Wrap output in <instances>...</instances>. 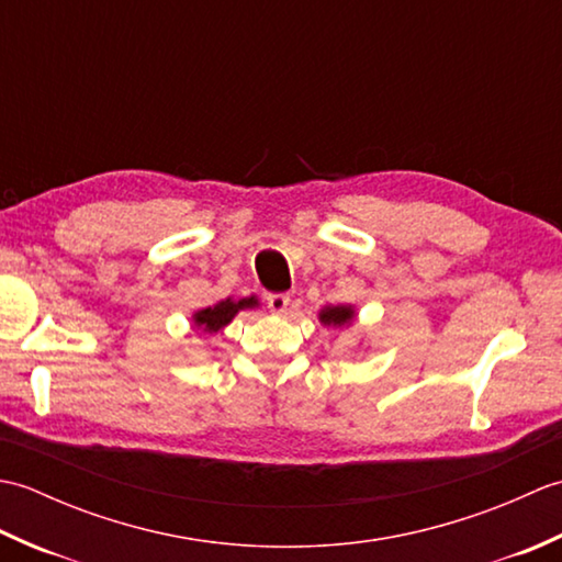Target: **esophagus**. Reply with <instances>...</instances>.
<instances>
[{
    "instance_id": "obj_1",
    "label": "esophagus",
    "mask_w": 562,
    "mask_h": 562,
    "mask_svg": "<svg viewBox=\"0 0 562 562\" xmlns=\"http://www.w3.org/2000/svg\"><path fill=\"white\" fill-rule=\"evenodd\" d=\"M288 306H290V294H284V292L268 294V308L272 314H284L288 312Z\"/></svg>"
}]
</instances>
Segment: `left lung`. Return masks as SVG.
<instances>
[{"label":"left lung","mask_w":562,"mask_h":562,"mask_svg":"<svg viewBox=\"0 0 562 562\" xmlns=\"http://www.w3.org/2000/svg\"><path fill=\"white\" fill-rule=\"evenodd\" d=\"M352 316H355L352 306H328V308H324V312L318 314L321 324H326V326H338V328H340V326H345V324H350Z\"/></svg>","instance_id":"left-lung-1"}]
</instances>
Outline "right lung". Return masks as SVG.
<instances>
[{
  "label": "right lung",
  "mask_w": 562,
  "mask_h": 562,
  "mask_svg": "<svg viewBox=\"0 0 562 562\" xmlns=\"http://www.w3.org/2000/svg\"><path fill=\"white\" fill-rule=\"evenodd\" d=\"M258 304V300L256 296H246V300H238V302H234V300H224V302H220V304H214V306H207V308H202V312H198L193 318H195V326L198 328H202L205 333H217V330H222L226 324H229V321L241 312V308H250V306H256Z\"/></svg>",
  "instance_id": "obj_1"
}]
</instances>
